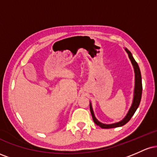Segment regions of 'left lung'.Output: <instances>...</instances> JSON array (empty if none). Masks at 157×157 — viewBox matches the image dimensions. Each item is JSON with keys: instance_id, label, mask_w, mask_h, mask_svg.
Returning a JSON list of instances; mask_svg holds the SVG:
<instances>
[{"instance_id": "8db88e82", "label": "left lung", "mask_w": 157, "mask_h": 157, "mask_svg": "<svg viewBox=\"0 0 157 157\" xmlns=\"http://www.w3.org/2000/svg\"><path fill=\"white\" fill-rule=\"evenodd\" d=\"M125 52H127V54L128 55L129 59H130L131 63L133 65V67H134V73H135V86H134V97H133V102L131 104V106L129 109L128 111L127 114L125 115V117H124L121 121L115 122V123L112 124H104L100 122V121L97 120V119L95 117L92 105H91V102H90V111H91V116H92L93 120L94 122V123L96 125H99L102 128H116V127H120V126L124 125L125 124L127 123L129 120H131V118L132 117L133 115L134 114L135 111H136L137 108L140 105V101H141V97H142V77H141V72H140V67H139L137 63L136 62V60H134V58L133 57L132 54L131 53V52L129 51L127 48H125Z\"/></svg>"}]
</instances>
